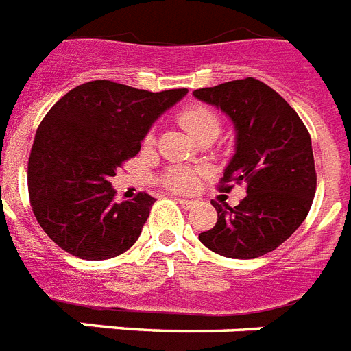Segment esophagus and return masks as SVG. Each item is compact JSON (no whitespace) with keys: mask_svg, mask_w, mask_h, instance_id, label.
<instances>
[{"mask_svg":"<svg viewBox=\"0 0 351 351\" xmlns=\"http://www.w3.org/2000/svg\"><path fill=\"white\" fill-rule=\"evenodd\" d=\"M178 203L181 204V206H183V208H186V210H189V208H193V206H195V204H197V203H195V201H192V199H181V197L178 199Z\"/></svg>","mask_w":351,"mask_h":351,"instance_id":"esophagus-1","label":"esophagus"}]
</instances>
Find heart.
<instances>
[{
  "mask_svg": "<svg viewBox=\"0 0 351 351\" xmlns=\"http://www.w3.org/2000/svg\"><path fill=\"white\" fill-rule=\"evenodd\" d=\"M181 125L192 134L195 139H203L208 136H219L221 121L215 112H212L206 106H192L181 114ZM197 181V173L186 167H173L165 173L162 183L167 184L168 189L176 190V192H190L195 186Z\"/></svg>",
  "mask_w": 351,
  "mask_h": 351,
  "instance_id": "obj_1",
  "label": "heart"
}]
</instances>
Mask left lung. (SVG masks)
I'll list each match as a JSON object with an SVG mask.
<instances>
[{
  "instance_id": "8db88e82",
  "label": "left lung",
  "mask_w": 351,
  "mask_h": 351,
  "mask_svg": "<svg viewBox=\"0 0 351 351\" xmlns=\"http://www.w3.org/2000/svg\"><path fill=\"white\" fill-rule=\"evenodd\" d=\"M193 96L234 123L235 152L221 181L246 183V197L234 208L212 203L217 223L199 241L232 259L276 250L306 219L317 186L304 123L274 88L254 77L199 88Z\"/></svg>"
}]
</instances>
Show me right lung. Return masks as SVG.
<instances>
[{
    "instance_id": "1",
    "label": "right lung",
    "mask_w": 351,
    "mask_h": 351,
    "mask_svg": "<svg viewBox=\"0 0 351 351\" xmlns=\"http://www.w3.org/2000/svg\"><path fill=\"white\" fill-rule=\"evenodd\" d=\"M189 94L97 80L64 94L43 117L29 159V193L45 234L64 252L103 261L141 235L156 199L116 203L110 179L134 158L159 117Z\"/></svg>"
}]
</instances>
